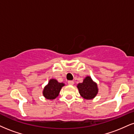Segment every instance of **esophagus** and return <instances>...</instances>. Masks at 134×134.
<instances>
[{"mask_svg": "<svg viewBox=\"0 0 134 134\" xmlns=\"http://www.w3.org/2000/svg\"><path fill=\"white\" fill-rule=\"evenodd\" d=\"M74 83V82L72 81V80H69V81H68V84L69 85H73Z\"/></svg>", "mask_w": 134, "mask_h": 134, "instance_id": "1", "label": "esophagus"}]
</instances>
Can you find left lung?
Returning <instances> with one entry per match:
<instances>
[{"mask_svg": "<svg viewBox=\"0 0 134 134\" xmlns=\"http://www.w3.org/2000/svg\"><path fill=\"white\" fill-rule=\"evenodd\" d=\"M77 87L80 96L86 100L93 99L99 92L97 83L93 81L90 76L85 77L83 82L78 83Z\"/></svg>", "mask_w": 134, "mask_h": 134, "instance_id": "1", "label": "left lung"}]
</instances>
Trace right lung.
Returning <instances> with one entry per match:
<instances>
[{"label":"right lung","instance_id":"add662e5","mask_svg":"<svg viewBox=\"0 0 134 134\" xmlns=\"http://www.w3.org/2000/svg\"><path fill=\"white\" fill-rule=\"evenodd\" d=\"M65 85L64 83L59 82L56 79H51L43 88L42 94L46 99L54 100L59 96L61 88Z\"/></svg>","mask_w":134,"mask_h":134}]
</instances>
